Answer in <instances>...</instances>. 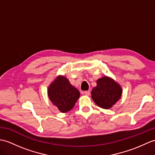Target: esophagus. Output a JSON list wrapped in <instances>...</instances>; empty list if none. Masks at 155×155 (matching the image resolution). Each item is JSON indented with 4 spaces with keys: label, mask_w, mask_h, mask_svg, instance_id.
Returning <instances> with one entry per match:
<instances>
[{
    "label": "esophagus",
    "mask_w": 155,
    "mask_h": 155,
    "mask_svg": "<svg viewBox=\"0 0 155 155\" xmlns=\"http://www.w3.org/2000/svg\"><path fill=\"white\" fill-rule=\"evenodd\" d=\"M84 94L86 95V96H90V94H91V92H90V91H85L84 92Z\"/></svg>",
    "instance_id": "34e87169"
}]
</instances>
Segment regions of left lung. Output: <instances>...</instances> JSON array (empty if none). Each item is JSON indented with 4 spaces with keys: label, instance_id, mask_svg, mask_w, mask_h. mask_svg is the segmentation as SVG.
I'll return each instance as SVG.
<instances>
[{
    "label": "left lung",
    "instance_id": "8db88e82",
    "mask_svg": "<svg viewBox=\"0 0 155 155\" xmlns=\"http://www.w3.org/2000/svg\"><path fill=\"white\" fill-rule=\"evenodd\" d=\"M96 84L91 92L93 101L103 109L111 108L121 98V86L113 78L107 76L98 78Z\"/></svg>",
    "mask_w": 155,
    "mask_h": 155
}]
</instances>
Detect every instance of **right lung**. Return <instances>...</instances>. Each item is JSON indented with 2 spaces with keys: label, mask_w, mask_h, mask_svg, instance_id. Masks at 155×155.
<instances>
[{
  "label": "right lung",
  "mask_w": 155,
  "mask_h": 155,
  "mask_svg": "<svg viewBox=\"0 0 155 155\" xmlns=\"http://www.w3.org/2000/svg\"><path fill=\"white\" fill-rule=\"evenodd\" d=\"M48 94L50 101L62 113L67 112L73 108L80 97L78 90L63 75L56 77L49 84Z\"/></svg>",
  "instance_id": "1"
}]
</instances>
